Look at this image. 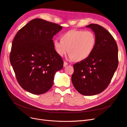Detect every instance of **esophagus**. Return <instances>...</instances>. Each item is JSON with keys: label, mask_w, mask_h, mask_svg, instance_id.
Masks as SVG:
<instances>
[{"label": "esophagus", "mask_w": 127, "mask_h": 127, "mask_svg": "<svg viewBox=\"0 0 127 127\" xmlns=\"http://www.w3.org/2000/svg\"><path fill=\"white\" fill-rule=\"evenodd\" d=\"M68 64L67 63H66V62H65V61H64V67H66Z\"/></svg>", "instance_id": "1"}]
</instances>
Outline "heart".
<instances>
[{
    "mask_svg": "<svg viewBox=\"0 0 127 127\" xmlns=\"http://www.w3.org/2000/svg\"><path fill=\"white\" fill-rule=\"evenodd\" d=\"M96 36L91 31L72 30L61 36V41H53L57 53L63 57L68 51L71 60L80 61L89 56L96 43Z\"/></svg>",
    "mask_w": 127,
    "mask_h": 127,
    "instance_id": "heart-1",
    "label": "heart"
}]
</instances>
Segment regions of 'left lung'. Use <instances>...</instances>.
I'll return each instance as SVG.
<instances>
[{
  "label": "left lung",
  "instance_id": "left-lung-1",
  "mask_svg": "<svg viewBox=\"0 0 127 127\" xmlns=\"http://www.w3.org/2000/svg\"><path fill=\"white\" fill-rule=\"evenodd\" d=\"M94 31L96 43L87 58L74 64L73 85L80 94L94 95L109 86L118 66V49L112 35L96 24L86 26Z\"/></svg>",
  "mask_w": 127,
  "mask_h": 127
}]
</instances>
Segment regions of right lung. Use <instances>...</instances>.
Masks as SVG:
<instances>
[{"label": "right lung", "instance_id": "1", "mask_svg": "<svg viewBox=\"0 0 127 127\" xmlns=\"http://www.w3.org/2000/svg\"><path fill=\"white\" fill-rule=\"evenodd\" d=\"M62 29L59 24L35 18L15 35L10 62L18 84L25 91L39 95L52 86L55 73L64 66L52 38Z\"/></svg>", "mask_w": 127, "mask_h": 127}]
</instances>
